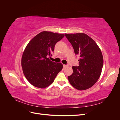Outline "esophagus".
<instances>
[{
    "mask_svg": "<svg viewBox=\"0 0 120 120\" xmlns=\"http://www.w3.org/2000/svg\"><path fill=\"white\" fill-rule=\"evenodd\" d=\"M63 66H64V68H67L68 66V65H67V64H64Z\"/></svg>",
    "mask_w": 120,
    "mask_h": 120,
    "instance_id": "obj_1",
    "label": "esophagus"
}]
</instances>
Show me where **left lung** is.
I'll use <instances>...</instances> for the list:
<instances>
[{"instance_id": "1", "label": "left lung", "mask_w": 120, "mask_h": 120, "mask_svg": "<svg viewBox=\"0 0 120 120\" xmlns=\"http://www.w3.org/2000/svg\"><path fill=\"white\" fill-rule=\"evenodd\" d=\"M75 55H79V66L72 67L73 72L68 76L71 85L76 89L91 88L99 79L103 66V56L100 48L89 35L83 33L66 34Z\"/></svg>"}]
</instances>
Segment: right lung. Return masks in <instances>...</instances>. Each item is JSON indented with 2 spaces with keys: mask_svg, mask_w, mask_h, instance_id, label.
Segmentation results:
<instances>
[{
  "mask_svg": "<svg viewBox=\"0 0 120 120\" xmlns=\"http://www.w3.org/2000/svg\"><path fill=\"white\" fill-rule=\"evenodd\" d=\"M64 34L43 31L28 42L21 58V67L27 80L37 88L44 89L53 82L63 69V64L50 60L56 43Z\"/></svg>",
  "mask_w": 120,
  "mask_h": 120,
  "instance_id": "obj_1",
  "label": "right lung"
}]
</instances>
